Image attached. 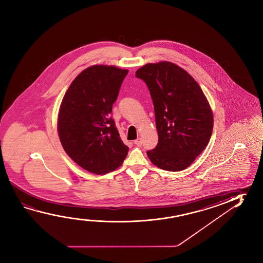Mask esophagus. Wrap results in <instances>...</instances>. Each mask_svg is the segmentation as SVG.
<instances>
[{"label":"esophagus","mask_w":263,"mask_h":263,"mask_svg":"<svg viewBox=\"0 0 263 263\" xmlns=\"http://www.w3.org/2000/svg\"><path fill=\"white\" fill-rule=\"evenodd\" d=\"M134 143H135V145H137L138 146H142V139L140 138H137V139L134 141Z\"/></svg>","instance_id":"esophagus-1"}]
</instances>
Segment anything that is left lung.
Listing matches in <instances>:
<instances>
[{
    "label": "left lung",
    "mask_w": 263,
    "mask_h": 263,
    "mask_svg": "<svg viewBox=\"0 0 263 263\" xmlns=\"http://www.w3.org/2000/svg\"><path fill=\"white\" fill-rule=\"evenodd\" d=\"M153 101L159 142L146 151L151 162L168 172L189 167L211 138L214 119L201 87L184 69L161 61L138 69Z\"/></svg>",
    "instance_id": "1"
}]
</instances>
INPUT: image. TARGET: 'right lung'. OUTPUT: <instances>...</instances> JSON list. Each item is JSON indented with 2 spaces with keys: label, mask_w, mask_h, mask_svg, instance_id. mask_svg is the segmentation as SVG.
Returning a JSON list of instances; mask_svg holds the SVG:
<instances>
[{
  "label": "right lung",
  "mask_w": 263,
  "mask_h": 263,
  "mask_svg": "<svg viewBox=\"0 0 263 263\" xmlns=\"http://www.w3.org/2000/svg\"><path fill=\"white\" fill-rule=\"evenodd\" d=\"M127 69L95 65L75 78L61 102L58 132L66 153L82 168L105 174L119 168L128 146L111 117Z\"/></svg>",
  "instance_id": "obj_1"
}]
</instances>
